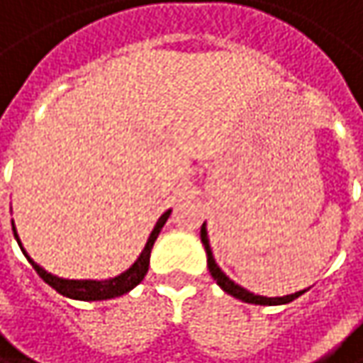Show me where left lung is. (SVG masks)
<instances>
[{"label": "left lung", "instance_id": "obj_1", "mask_svg": "<svg viewBox=\"0 0 363 363\" xmlns=\"http://www.w3.org/2000/svg\"><path fill=\"white\" fill-rule=\"evenodd\" d=\"M200 240H202L204 250H206V262H208V271L213 274V279L217 281V285H219L225 294H229V296H233V298L242 299V301H246V303H258V306H279V303H289V301H294V299L299 298L301 294L308 291V289H303V291L291 294V296H285V298H262V296H254V294L246 291L244 287H240L238 283H233V281L217 267L215 256H213V250H211V244H208V235H206V225H204V223H202V229H200Z\"/></svg>", "mask_w": 363, "mask_h": 363}]
</instances>
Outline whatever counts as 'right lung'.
I'll return each instance as SVG.
<instances>
[{"mask_svg": "<svg viewBox=\"0 0 363 363\" xmlns=\"http://www.w3.org/2000/svg\"><path fill=\"white\" fill-rule=\"evenodd\" d=\"M169 215H171V211L167 213H163L161 215V219L157 220V225H155V229H152V233H150V238H148V242H146V246H144L143 254L138 256V260L128 269L125 272H121V274H117L116 279H107V281H74V279H60V277H55V274H51V272H47L45 269H40L39 264L26 254V250L22 247L20 244V240H18V233H16V227H13L12 223V229H13V238L18 240V244H20V250L24 252V256L28 258V262L33 264V269L37 271L40 279L47 283V285H51L57 294H62L65 298H72V299H82V301H99V299H111V298H119V296H123V294H128V291H132L140 281L144 279V274L148 272V262H150V250L155 246V240L159 238V233H161V229H163V225H165V220L169 219Z\"/></svg>", "mask_w": 363, "mask_h": 363, "instance_id": "add662e5", "label": "right lung"}]
</instances>
